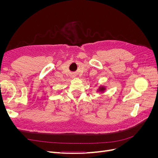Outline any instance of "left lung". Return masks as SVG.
Returning <instances> with one entry per match:
<instances>
[{
    "mask_svg": "<svg viewBox=\"0 0 158 158\" xmlns=\"http://www.w3.org/2000/svg\"><path fill=\"white\" fill-rule=\"evenodd\" d=\"M105 90H106V88L103 87V86H101V87H99V88L98 89V92H103Z\"/></svg>",
    "mask_w": 158,
    "mask_h": 158,
    "instance_id": "obj_1",
    "label": "left lung"
}]
</instances>
